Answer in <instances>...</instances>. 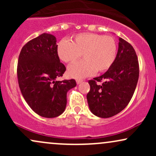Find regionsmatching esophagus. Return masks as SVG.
Here are the masks:
<instances>
[{"mask_svg":"<svg viewBox=\"0 0 156 156\" xmlns=\"http://www.w3.org/2000/svg\"><path fill=\"white\" fill-rule=\"evenodd\" d=\"M83 82V80H76V83L77 84H80Z\"/></svg>","mask_w":156,"mask_h":156,"instance_id":"1","label":"esophagus"}]
</instances>
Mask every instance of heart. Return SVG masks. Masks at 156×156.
Masks as SVG:
<instances>
[{"instance_id":"heart-1","label":"heart","mask_w":156,"mask_h":156,"mask_svg":"<svg viewBox=\"0 0 156 156\" xmlns=\"http://www.w3.org/2000/svg\"><path fill=\"white\" fill-rule=\"evenodd\" d=\"M61 60L73 63L83 54L84 60L69 66L67 74L70 78L80 79L103 73L112 67L117 54V43L111 36L94 33H82L73 37L70 42L62 40L57 45Z\"/></svg>"}]
</instances>
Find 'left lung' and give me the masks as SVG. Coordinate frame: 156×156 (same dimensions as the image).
I'll use <instances>...</instances> for the list:
<instances>
[{"mask_svg": "<svg viewBox=\"0 0 156 156\" xmlns=\"http://www.w3.org/2000/svg\"><path fill=\"white\" fill-rule=\"evenodd\" d=\"M118 45L112 67L89 81L87 102L91 112L98 117H112L122 112L129 103L137 85L139 67L136 53L131 44L120 37Z\"/></svg>", "mask_w": 156, "mask_h": 156, "instance_id": "obj_1", "label": "left lung"}]
</instances>
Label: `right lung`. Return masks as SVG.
I'll use <instances>...</instances> for the list:
<instances>
[{"label": "right lung", "mask_w": 156, "mask_h": 156, "mask_svg": "<svg viewBox=\"0 0 156 156\" xmlns=\"http://www.w3.org/2000/svg\"><path fill=\"white\" fill-rule=\"evenodd\" d=\"M65 71L53 34H42L21 50L17 65L20 89L28 105L41 117H56L65 110L67 93L76 86L74 79L56 80Z\"/></svg>", "instance_id": "obj_1"}]
</instances>
